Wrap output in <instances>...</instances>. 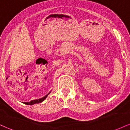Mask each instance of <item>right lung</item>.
<instances>
[{"label":"right lung","instance_id":"1","mask_svg":"<svg viewBox=\"0 0 130 130\" xmlns=\"http://www.w3.org/2000/svg\"><path fill=\"white\" fill-rule=\"evenodd\" d=\"M51 92V91H50V92H49L47 95H45V96H43V97L41 98H39V99L34 100H31L30 101H29V102H23V103L26 104H27V105H33V104H34L40 103L43 102V101H44L46 98H47V96H48L49 94H50Z\"/></svg>","mask_w":130,"mask_h":130}]
</instances>
